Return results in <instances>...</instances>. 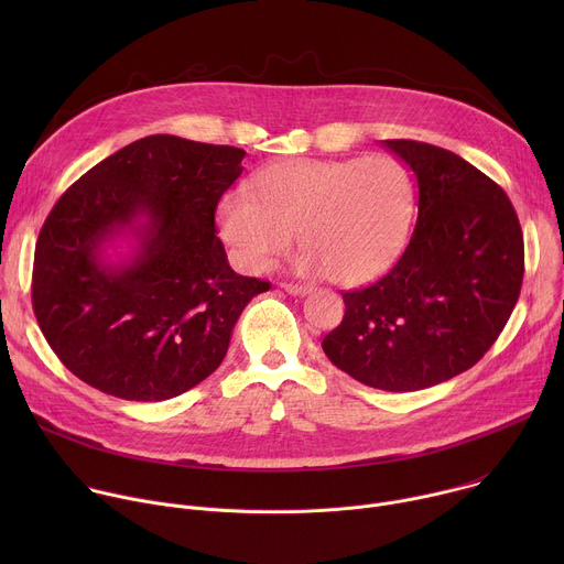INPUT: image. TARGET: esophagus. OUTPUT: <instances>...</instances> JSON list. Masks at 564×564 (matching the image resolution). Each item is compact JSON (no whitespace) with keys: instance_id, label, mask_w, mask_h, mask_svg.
Returning <instances> with one entry per match:
<instances>
[{"instance_id":"obj_1","label":"esophagus","mask_w":564,"mask_h":564,"mask_svg":"<svg viewBox=\"0 0 564 564\" xmlns=\"http://www.w3.org/2000/svg\"><path fill=\"white\" fill-rule=\"evenodd\" d=\"M288 294H294V296H305L312 288L310 285H301V283H283L281 285Z\"/></svg>"}]
</instances>
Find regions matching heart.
<instances>
[{"instance_id": "b5f03b06", "label": "heart", "mask_w": 564, "mask_h": 564, "mask_svg": "<svg viewBox=\"0 0 564 564\" xmlns=\"http://www.w3.org/2000/svg\"><path fill=\"white\" fill-rule=\"evenodd\" d=\"M252 195L234 192L218 212L238 265L268 272L296 231L299 270L339 285L379 276L404 246L413 212L409 174L388 155L288 160L263 170Z\"/></svg>"}]
</instances>
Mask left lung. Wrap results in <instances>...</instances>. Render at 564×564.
<instances>
[{
	"label": "left lung",
	"mask_w": 564,
	"mask_h": 564,
	"mask_svg": "<svg viewBox=\"0 0 564 564\" xmlns=\"http://www.w3.org/2000/svg\"><path fill=\"white\" fill-rule=\"evenodd\" d=\"M413 172L417 223L399 261L344 292L346 314L321 348L352 379L390 392L431 388L475 366L518 303L524 238L500 185L464 158L383 140Z\"/></svg>",
	"instance_id": "1"
}]
</instances>
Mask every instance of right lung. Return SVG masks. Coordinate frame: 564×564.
Masks as SVG:
<instances>
[{"label":"right lung","instance_id":"obj_1","mask_svg":"<svg viewBox=\"0 0 564 564\" xmlns=\"http://www.w3.org/2000/svg\"><path fill=\"white\" fill-rule=\"evenodd\" d=\"M246 151L147 135L75 181L42 225L33 310L59 361L129 401L172 399L225 359L240 312L268 281L236 274L216 236V205ZM131 232L120 264L104 246Z\"/></svg>","mask_w":564,"mask_h":564}]
</instances>
